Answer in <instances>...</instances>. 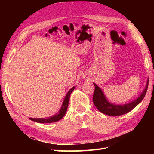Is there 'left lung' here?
<instances>
[{"mask_svg": "<svg viewBox=\"0 0 154 154\" xmlns=\"http://www.w3.org/2000/svg\"><path fill=\"white\" fill-rule=\"evenodd\" d=\"M148 81H149L148 80L144 90L143 91V92L138 97V99L129 103L124 104H114L109 102L100 88L95 83H93L94 87H95L93 97V103L100 112L106 114V115L116 116L126 114L134 109L143 99L147 90H148Z\"/></svg>", "mask_w": 154, "mask_h": 154, "instance_id": "obj_1", "label": "left lung"}]
</instances>
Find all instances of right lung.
Masks as SVG:
<instances>
[{
    "instance_id": "obj_1",
    "label": "right lung",
    "mask_w": 154,
    "mask_h": 154,
    "mask_svg": "<svg viewBox=\"0 0 154 154\" xmlns=\"http://www.w3.org/2000/svg\"><path fill=\"white\" fill-rule=\"evenodd\" d=\"M75 86L72 87L71 89L68 91V93H67L66 95H65V99L63 101V104H62L61 109L60 110H59L58 113H56L55 114H54V116H52L51 117L42 118V119H33V118H29V119L34 121V122H38V123H52V122H57V121L61 120L62 118L64 116L65 114L67 112L69 101V97L71 93L73 92V91L75 89Z\"/></svg>"
}]
</instances>
